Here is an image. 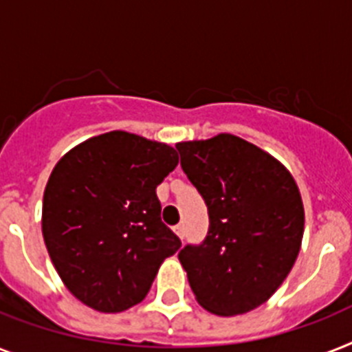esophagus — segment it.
I'll return each mask as SVG.
<instances>
[{
	"label": "esophagus",
	"instance_id": "34e87169",
	"mask_svg": "<svg viewBox=\"0 0 352 352\" xmlns=\"http://www.w3.org/2000/svg\"><path fill=\"white\" fill-rule=\"evenodd\" d=\"M173 231H175V235L179 236V239H181V241H182V239H184V228H182L181 224L175 226V228H173Z\"/></svg>",
	"mask_w": 352,
	"mask_h": 352
}]
</instances>
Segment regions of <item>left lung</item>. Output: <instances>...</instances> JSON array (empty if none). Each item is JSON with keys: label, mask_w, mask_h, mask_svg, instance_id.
<instances>
[{"label": "left lung", "mask_w": 352, "mask_h": 352, "mask_svg": "<svg viewBox=\"0 0 352 352\" xmlns=\"http://www.w3.org/2000/svg\"><path fill=\"white\" fill-rule=\"evenodd\" d=\"M208 206L210 231L179 253L195 300L219 316L256 309L293 270L304 236V202L291 171L231 133L175 144Z\"/></svg>", "instance_id": "obj_1"}]
</instances>
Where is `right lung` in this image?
I'll return each mask as SVG.
<instances>
[{
  "label": "right lung",
  "instance_id": "obj_1",
  "mask_svg": "<svg viewBox=\"0 0 352 352\" xmlns=\"http://www.w3.org/2000/svg\"><path fill=\"white\" fill-rule=\"evenodd\" d=\"M177 164L175 148L122 130L90 137L57 161L43 195V239L79 302L121 313L148 295L181 248L155 193Z\"/></svg>",
  "mask_w": 352,
  "mask_h": 352
}]
</instances>
